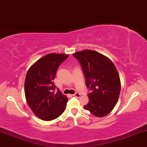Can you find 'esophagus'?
<instances>
[{
    "instance_id": "obj_1",
    "label": "esophagus",
    "mask_w": 147,
    "mask_h": 147,
    "mask_svg": "<svg viewBox=\"0 0 147 147\" xmlns=\"http://www.w3.org/2000/svg\"><path fill=\"white\" fill-rule=\"evenodd\" d=\"M74 96V97H76V98H79L80 97V96H81V94H79V93H75V94H73V95H72Z\"/></svg>"
}]
</instances>
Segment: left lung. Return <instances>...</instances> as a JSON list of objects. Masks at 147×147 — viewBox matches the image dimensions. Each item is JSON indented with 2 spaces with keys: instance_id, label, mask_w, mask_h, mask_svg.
<instances>
[{
  "instance_id": "8db88e82",
  "label": "left lung",
  "mask_w": 147,
  "mask_h": 147,
  "mask_svg": "<svg viewBox=\"0 0 147 147\" xmlns=\"http://www.w3.org/2000/svg\"><path fill=\"white\" fill-rule=\"evenodd\" d=\"M81 64L85 78L89 102L84 106L94 116L109 114L117 102L121 90L120 78L116 67L107 57L92 50L74 53Z\"/></svg>"
}]
</instances>
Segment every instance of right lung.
<instances>
[{"label": "right lung", "instance_id": "right-lung-1", "mask_svg": "<svg viewBox=\"0 0 147 147\" xmlns=\"http://www.w3.org/2000/svg\"><path fill=\"white\" fill-rule=\"evenodd\" d=\"M69 55L50 53L37 60L28 70L24 83L27 103L32 112L44 121L60 117L66 109L68 98L53 83L59 66Z\"/></svg>", "mask_w": 147, "mask_h": 147}]
</instances>
